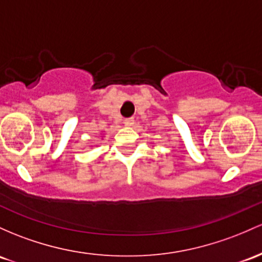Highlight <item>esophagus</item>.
<instances>
[{
  "instance_id": "obj_1",
  "label": "esophagus",
  "mask_w": 262,
  "mask_h": 262,
  "mask_svg": "<svg viewBox=\"0 0 262 262\" xmlns=\"http://www.w3.org/2000/svg\"><path fill=\"white\" fill-rule=\"evenodd\" d=\"M136 123V120H134V118H126V119H124V124L126 126H132Z\"/></svg>"
}]
</instances>
